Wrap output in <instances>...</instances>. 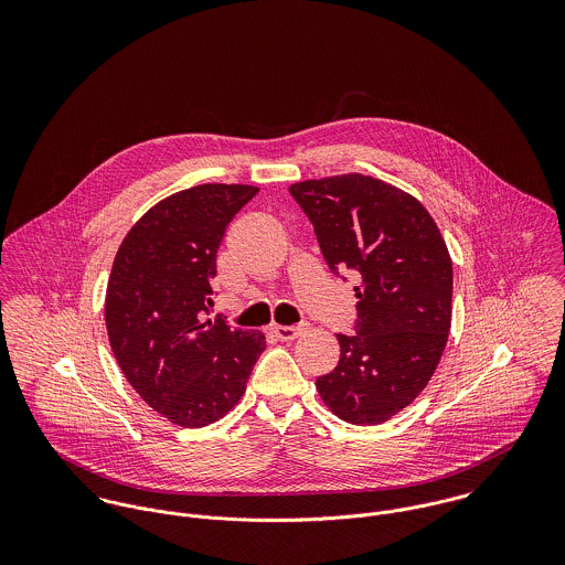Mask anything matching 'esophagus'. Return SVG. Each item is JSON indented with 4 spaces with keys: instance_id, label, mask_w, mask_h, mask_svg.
Wrapping results in <instances>:
<instances>
[{
    "instance_id": "esophagus-1",
    "label": "esophagus",
    "mask_w": 565,
    "mask_h": 565,
    "mask_svg": "<svg viewBox=\"0 0 565 565\" xmlns=\"http://www.w3.org/2000/svg\"><path fill=\"white\" fill-rule=\"evenodd\" d=\"M302 332H305V323H298V326H274V334L278 339H282V341H294Z\"/></svg>"
}]
</instances>
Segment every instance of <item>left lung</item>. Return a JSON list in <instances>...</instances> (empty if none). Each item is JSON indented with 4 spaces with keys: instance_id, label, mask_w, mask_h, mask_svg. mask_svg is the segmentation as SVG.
I'll return each mask as SVG.
<instances>
[{
    "instance_id": "8db88e82",
    "label": "left lung",
    "mask_w": 565,
    "mask_h": 565,
    "mask_svg": "<svg viewBox=\"0 0 565 565\" xmlns=\"http://www.w3.org/2000/svg\"><path fill=\"white\" fill-rule=\"evenodd\" d=\"M289 193L311 220L328 269L359 278L356 323L337 334L341 354L316 381L350 424H381L428 385L452 320V260L428 211L363 173L305 180Z\"/></svg>"
}]
</instances>
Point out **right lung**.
<instances>
[{"label": "right lung", "instance_id": "add662e5", "mask_svg": "<svg viewBox=\"0 0 565 565\" xmlns=\"http://www.w3.org/2000/svg\"><path fill=\"white\" fill-rule=\"evenodd\" d=\"M256 193L198 184L164 198L130 228L110 269L113 354L137 394L184 428L213 424L239 403L265 350L263 332L209 318L220 243Z\"/></svg>", "mask_w": 565, "mask_h": 565}]
</instances>
